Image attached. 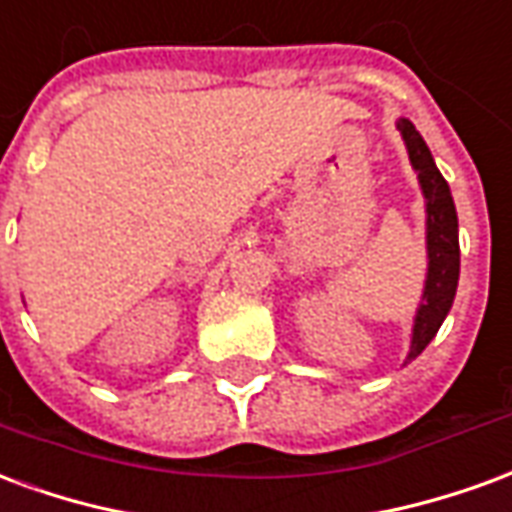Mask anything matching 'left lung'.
<instances>
[{
	"label": "left lung",
	"mask_w": 512,
	"mask_h": 512,
	"mask_svg": "<svg viewBox=\"0 0 512 512\" xmlns=\"http://www.w3.org/2000/svg\"><path fill=\"white\" fill-rule=\"evenodd\" d=\"M397 128L406 139L408 158L419 172L422 194L428 200V279L414 318V337L408 351V362H411L428 348L450 312L458 288V274H461V246H458V213H455L450 186L441 178L439 167L433 164L425 139L419 136L411 120H400Z\"/></svg>",
	"instance_id": "obj_1"
}]
</instances>
